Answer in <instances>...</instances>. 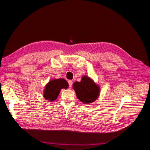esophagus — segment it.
Instances as JSON below:
<instances>
[{
    "mask_svg": "<svg viewBox=\"0 0 150 150\" xmlns=\"http://www.w3.org/2000/svg\"><path fill=\"white\" fill-rule=\"evenodd\" d=\"M68 84H69V87L71 88L72 86V81H68Z\"/></svg>",
    "mask_w": 150,
    "mask_h": 150,
    "instance_id": "1",
    "label": "esophagus"
}]
</instances>
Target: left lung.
<instances>
[{
  "instance_id": "8db88e82",
  "label": "left lung",
  "mask_w": 150,
  "mask_h": 150,
  "mask_svg": "<svg viewBox=\"0 0 150 150\" xmlns=\"http://www.w3.org/2000/svg\"><path fill=\"white\" fill-rule=\"evenodd\" d=\"M72 88L75 91L77 98L84 104L94 102L99 94V86L87 76H83L80 82H75Z\"/></svg>"
}]
</instances>
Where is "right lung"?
I'll return each mask as SVG.
<instances>
[{
  "mask_svg": "<svg viewBox=\"0 0 150 150\" xmlns=\"http://www.w3.org/2000/svg\"><path fill=\"white\" fill-rule=\"evenodd\" d=\"M68 86L69 84L64 79H52L46 86L44 92V97L49 101L56 100L59 94L61 89L62 88L66 89Z\"/></svg>",
  "mask_w": 150,
  "mask_h": 150,
  "instance_id": "add662e5",
  "label": "right lung"
}]
</instances>
